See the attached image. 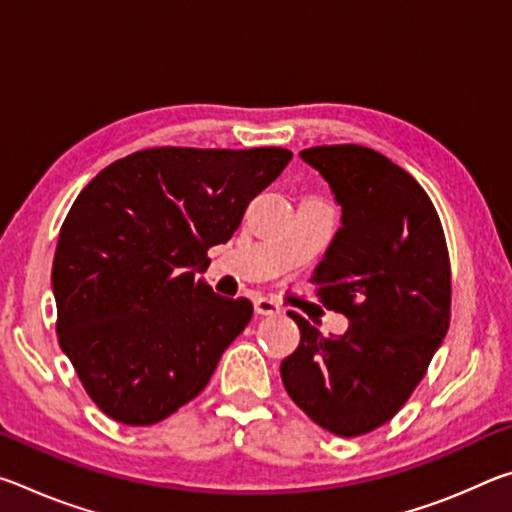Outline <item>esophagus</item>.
I'll list each match as a JSON object with an SVG mask.
<instances>
[{
    "label": "esophagus",
    "mask_w": 512,
    "mask_h": 512,
    "mask_svg": "<svg viewBox=\"0 0 512 512\" xmlns=\"http://www.w3.org/2000/svg\"><path fill=\"white\" fill-rule=\"evenodd\" d=\"M255 311H257V314H262V316H273V314H280L282 305L273 298L259 296V298H255Z\"/></svg>",
    "instance_id": "34e87169"
}]
</instances>
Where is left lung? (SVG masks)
<instances>
[{"mask_svg":"<svg viewBox=\"0 0 512 512\" xmlns=\"http://www.w3.org/2000/svg\"><path fill=\"white\" fill-rule=\"evenodd\" d=\"M300 158L341 207V228L311 282L350 325L343 336H323L289 311L300 345L280 375L311 420L352 438L402 409L445 339L452 305L445 232L418 180L386 155L334 144Z\"/></svg>","mask_w":512,"mask_h":512,"instance_id":"8db88e82","label":"left lung"}]
</instances>
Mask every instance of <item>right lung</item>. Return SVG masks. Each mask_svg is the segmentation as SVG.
Segmentation results:
<instances>
[{
	"label": "right lung",
	"instance_id": "1",
	"mask_svg": "<svg viewBox=\"0 0 512 512\" xmlns=\"http://www.w3.org/2000/svg\"><path fill=\"white\" fill-rule=\"evenodd\" d=\"M289 160L277 146H160L112 162L76 198L51 268L56 332L108 418L146 427L207 386L253 305L196 271Z\"/></svg>",
	"mask_w": 512,
	"mask_h": 512
}]
</instances>
